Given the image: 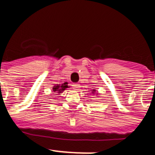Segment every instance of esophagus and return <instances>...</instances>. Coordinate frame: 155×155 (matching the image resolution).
I'll return each mask as SVG.
<instances>
[{"label":"esophagus","mask_w":155,"mask_h":155,"mask_svg":"<svg viewBox=\"0 0 155 155\" xmlns=\"http://www.w3.org/2000/svg\"><path fill=\"white\" fill-rule=\"evenodd\" d=\"M72 87H73V89L75 91H79L80 90V84H74L73 85H72Z\"/></svg>","instance_id":"34e87169"}]
</instances>
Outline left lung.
<instances>
[{
    "instance_id": "8db88e82",
    "label": "left lung",
    "mask_w": 155,
    "mask_h": 155,
    "mask_svg": "<svg viewBox=\"0 0 155 155\" xmlns=\"http://www.w3.org/2000/svg\"><path fill=\"white\" fill-rule=\"evenodd\" d=\"M94 92H95V90H94V89H93V91H92V93H94Z\"/></svg>"
}]
</instances>
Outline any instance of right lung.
<instances>
[{
  "label": "right lung",
  "mask_w": 155,
  "mask_h": 155,
  "mask_svg": "<svg viewBox=\"0 0 155 155\" xmlns=\"http://www.w3.org/2000/svg\"><path fill=\"white\" fill-rule=\"evenodd\" d=\"M68 83L65 82L63 84H56V86H54V87H52V90H53V92H56V93H61L63 92L65 90L66 88L69 87L68 85ZM59 95V94H58Z\"/></svg>",
  "instance_id": "right-lung-1"
}]
</instances>
